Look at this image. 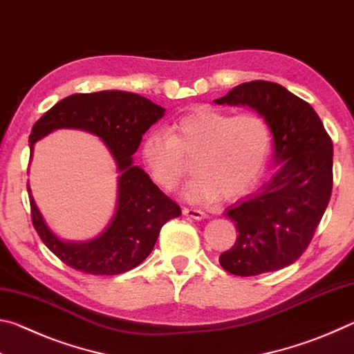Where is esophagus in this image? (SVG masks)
Segmentation results:
<instances>
[{"label":"esophagus","instance_id":"obj_1","mask_svg":"<svg viewBox=\"0 0 354 354\" xmlns=\"http://www.w3.org/2000/svg\"><path fill=\"white\" fill-rule=\"evenodd\" d=\"M183 214L185 215V217H190V218H195V220H200V218L206 217V214L200 211V209H196V207H184Z\"/></svg>","mask_w":354,"mask_h":354}]
</instances>
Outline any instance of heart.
<instances>
[{
	"label": "heart",
	"mask_w": 354,
	"mask_h": 354,
	"mask_svg": "<svg viewBox=\"0 0 354 354\" xmlns=\"http://www.w3.org/2000/svg\"><path fill=\"white\" fill-rule=\"evenodd\" d=\"M170 134L153 131L142 140L140 154L153 181L170 192L187 175L195 178L185 195L195 201L232 200L257 183L272 148L270 124L261 113H232L198 106L178 117Z\"/></svg>",
	"instance_id": "1"
}]
</instances>
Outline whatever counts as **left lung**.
Here are the masks:
<instances>
[{
  "label": "left lung",
  "mask_w": 354,
  "mask_h": 354,
  "mask_svg": "<svg viewBox=\"0 0 354 354\" xmlns=\"http://www.w3.org/2000/svg\"><path fill=\"white\" fill-rule=\"evenodd\" d=\"M217 104L250 106L270 124L278 171L259 194L237 201L225 217L236 223V243L220 266L236 277L281 270L313 241L333 190V140L306 101L270 81L239 84Z\"/></svg>",
  "instance_id": "8db88e82"
}]
</instances>
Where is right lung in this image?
I'll list each match as a JSON object with an SVG mask.
<instances>
[{
    "instance_id": "1",
    "label": "right lung",
    "mask_w": 354,
    "mask_h": 354,
    "mask_svg": "<svg viewBox=\"0 0 354 354\" xmlns=\"http://www.w3.org/2000/svg\"><path fill=\"white\" fill-rule=\"evenodd\" d=\"M164 107L145 97L122 91L75 93L46 111L32 127L29 148L61 128L88 131L109 148L117 169V211L103 234L88 242H64L41 217L29 192L32 225L51 253L68 267L88 274H120L147 259L160 227L181 215V207L133 165L142 136L164 115Z\"/></svg>"
}]
</instances>
